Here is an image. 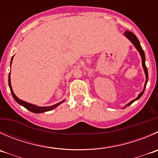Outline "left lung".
I'll use <instances>...</instances> for the list:
<instances>
[{
	"label": "left lung",
	"mask_w": 158,
	"mask_h": 158,
	"mask_svg": "<svg viewBox=\"0 0 158 158\" xmlns=\"http://www.w3.org/2000/svg\"><path fill=\"white\" fill-rule=\"evenodd\" d=\"M123 35H125V37H127V38L128 39L131 41V43H132L133 45H134V47L137 48V50L139 52V53H140V56H141V59H142V65H143V71H144L145 76H146V82H145L143 91H142L141 93H140V94L138 95V96H137V97L135 99H133V100L131 101L129 103H127V105H125V106L123 107V109H124L125 107H127V106H128L131 105L133 102H135L136 100H137V99H140V98L142 96V95L143 94V93H144L145 88H146V85H147V83H148V69H147V67H146V65H145V54H144V52H143V48H141V45H140V42H139L138 38H137V36H136V35H134V33L129 31H126L123 33Z\"/></svg>",
	"instance_id": "8db88e82"
}]
</instances>
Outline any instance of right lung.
I'll use <instances>...</instances> for the list:
<instances>
[{
    "mask_svg": "<svg viewBox=\"0 0 158 158\" xmlns=\"http://www.w3.org/2000/svg\"><path fill=\"white\" fill-rule=\"evenodd\" d=\"M13 58H14V56H12L11 60H10V66H11V63H12V60H13ZM8 85H9V87H10V93H11L12 96H13V98L15 99V100L16 101L18 104H20L21 106H24V108H26L27 110H28L29 111L32 112V113H45V112H47V111H50V110H53V109H55V108H56L57 106H59L61 103H62L63 102H65V99H64V100L61 101V102H58V103L55 104V105L50 106H38L34 105V104L29 103V102H25V101L21 100V99H20L19 98L17 97L16 95H15V93H14L13 89H12L11 83H10V73H9V76H8Z\"/></svg>",
    "mask_w": 158,
    "mask_h": 158,
    "instance_id": "1",
    "label": "right lung"
}]
</instances>
